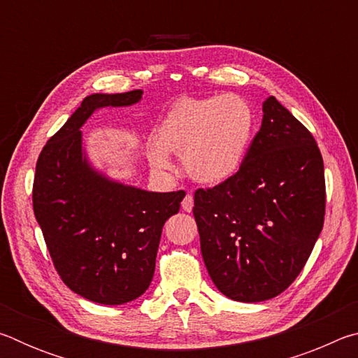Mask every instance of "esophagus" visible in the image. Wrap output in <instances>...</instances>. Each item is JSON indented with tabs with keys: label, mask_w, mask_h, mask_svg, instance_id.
Returning <instances> with one entry per match:
<instances>
[{
	"label": "esophagus",
	"mask_w": 358,
	"mask_h": 358,
	"mask_svg": "<svg viewBox=\"0 0 358 358\" xmlns=\"http://www.w3.org/2000/svg\"><path fill=\"white\" fill-rule=\"evenodd\" d=\"M192 207H194V197H192V194L187 192L183 199V202H181V208H183L185 211H191Z\"/></svg>",
	"instance_id": "1"
}]
</instances>
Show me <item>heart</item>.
<instances>
[{"label": "heart", "mask_w": 358, "mask_h": 358, "mask_svg": "<svg viewBox=\"0 0 358 358\" xmlns=\"http://www.w3.org/2000/svg\"><path fill=\"white\" fill-rule=\"evenodd\" d=\"M256 117L237 94L180 98L156 129L148 148L151 166L172 171L171 153L181 155L186 173L207 185L222 183L240 171L250 151Z\"/></svg>", "instance_id": "heart-1"}]
</instances>
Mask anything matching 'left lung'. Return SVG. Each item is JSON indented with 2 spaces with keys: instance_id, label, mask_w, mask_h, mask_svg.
I'll list each match as a JSON object with an SVG mask.
<instances>
[{
  "instance_id": "8db88e82",
  "label": "left lung",
  "mask_w": 358,
  "mask_h": 358,
  "mask_svg": "<svg viewBox=\"0 0 358 358\" xmlns=\"http://www.w3.org/2000/svg\"><path fill=\"white\" fill-rule=\"evenodd\" d=\"M262 110L240 171L194 192L192 213L211 281L245 303L273 299L295 281L325 215L324 161L313 134L275 96Z\"/></svg>"
}]
</instances>
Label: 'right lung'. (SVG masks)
Returning a JSON list of instances; mask_svg holds the SVG:
<instances>
[{
    "mask_svg": "<svg viewBox=\"0 0 358 358\" xmlns=\"http://www.w3.org/2000/svg\"><path fill=\"white\" fill-rule=\"evenodd\" d=\"M142 94L87 96L36 164L33 210L55 270L71 290L101 305H123L148 289L162 227L185 197L108 180L82 150L80 128L96 108L132 106Z\"/></svg>",
    "mask_w": 358,
    "mask_h": 358,
    "instance_id": "add662e5",
    "label": "right lung"
}]
</instances>
